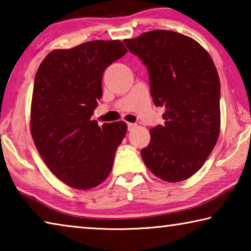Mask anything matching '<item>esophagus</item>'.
<instances>
[{"instance_id": "1", "label": "esophagus", "mask_w": 251, "mask_h": 251, "mask_svg": "<svg viewBox=\"0 0 251 251\" xmlns=\"http://www.w3.org/2000/svg\"><path fill=\"white\" fill-rule=\"evenodd\" d=\"M136 127V124H133V123H127V128H128V130H131L133 128H135Z\"/></svg>"}]
</instances>
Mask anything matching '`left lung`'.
Returning a JSON list of instances; mask_svg holds the SVG:
<instances>
[{
  "instance_id": "1",
  "label": "left lung",
  "mask_w": 251,
  "mask_h": 251,
  "mask_svg": "<svg viewBox=\"0 0 251 251\" xmlns=\"http://www.w3.org/2000/svg\"><path fill=\"white\" fill-rule=\"evenodd\" d=\"M150 75L151 95L164 106V125L141 151L147 168L169 182L196 174L218 141L220 80L209 54L190 37L165 29L124 41Z\"/></svg>"
}]
</instances>
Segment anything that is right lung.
Segmentation results:
<instances>
[{"label":"right lung","instance_id":"right-lung-1","mask_svg":"<svg viewBox=\"0 0 251 251\" xmlns=\"http://www.w3.org/2000/svg\"><path fill=\"white\" fill-rule=\"evenodd\" d=\"M127 53L121 41H92L50 52L34 80L31 133L34 144L58 179L91 189L112 171L125 122L92 121L101 95L104 71Z\"/></svg>","mask_w":251,"mask_h":251}]
</instances>
